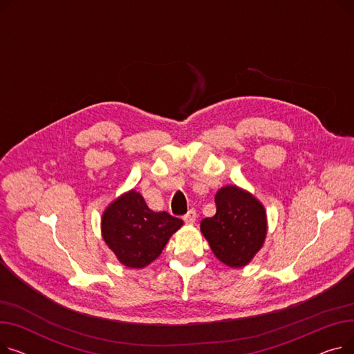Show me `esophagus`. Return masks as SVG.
Masks as SVG:
<instances>
[{
	"instance_id": "obj_1",
	"label": "esophagus",
	"mask_w": 354,
	"mask_h": 354,
	"mask_svg": "<svg viewBox=\"0 0 354 354\" xmlns=\"http://www.w3.org/2000/svg\"><path fill=\"white\" fill-rule=\"evenodd\" d=\"M183 221L187 222V224H195L196 221V211L195 209H189L187 212V215H183Z\"/></svg>"
}]
</instances>
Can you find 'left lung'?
<instances>
[{"label":"left lung","mask_w":354,"mask_h":354,"mask_svg":"<svg viewBox=\"0 0 354 354\" xmlns=\"http://www.w3.org/2000/svg\"><path fill=\"white\" fill-rule=\"evenodd\" d=\"M216 214L201 222V231L221 263L232 268L247 266L263 247L267 215L263 203L235 185L215 195Z\"/></svg>","instance_id":"8db88e82"}]
</instances>
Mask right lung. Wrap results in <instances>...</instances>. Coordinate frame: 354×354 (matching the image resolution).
Returning <instances> with one entry per match:
<instances>
[{
	"label": "right lung",
	"instance_id": "add662e5",
	"mask_svg": "<svg viewBox=\"0 0 354 354\" xmlns=\"http://www.w3.org/2000/svg\"><path fill=\"white\" fill-rule=\"evenodd\" d=\"M183 221L149 209L143 196L129 191L111 202L102 216L104 243L129 268H143L156 259Z\"/></svg>",
	"mask_w": 354,
	"mask_h": 354
}]
</instances>
